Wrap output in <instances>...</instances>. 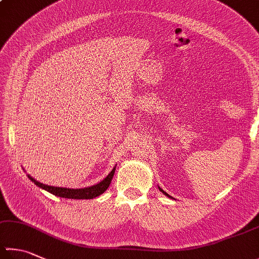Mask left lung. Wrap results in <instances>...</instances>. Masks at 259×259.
<instances>
[{"instance_id":"1","label":"left lung","mask_w":259,"mask_h":259,"mask_svg":"<svg viewBox=\"0 0 259 259\" xmlns=\"http://www.w3.org/2000/svg\"><path fill=\"white\" fill-rule=\"evenodd\" d=\"M159 189H160V192H162V193H163V194H164V195H165V196H168V197H170V195H168V194H167V193H165V192H164V190H163V189H161V188H160V187H159Z\"/></svg>"}]
</instances>
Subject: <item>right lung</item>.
<instances>
[{"instance_id": "obj_1", "label": "right lung", "mask_w": 259, "mask_h": 259, "mask_svg": "<svg viewBox=\"0 0 259 259\" xmlns=\"http://www.w3.org/2000/svg\"><path fill=\"white\" fill-rule=\"evenodd\" d=\"M115 170H116V167H114V169L111 170L109 175L107 176L104 180H101L100 183H98L97 185H94V186L85 187V188H75V189L74 188L50 186V185H45L42 183L37 182V180L35 178H32L31 176L28 175V177L33 184L37 185L39 188L45 189L48 193L55 195V196L63 197V198H72V199H91V198L99 196V195L106 192V189L109 187V185L111 183V179H113V177H114Z\"/></svg>"}]
</instances>
